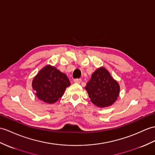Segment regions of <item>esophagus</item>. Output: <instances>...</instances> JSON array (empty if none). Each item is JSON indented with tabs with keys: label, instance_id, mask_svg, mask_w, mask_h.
<instances>
[{
	"label": "esophagus",
	"instance_id": "esophagus-1",
	"mask_svg": "<svg viewBox=\"0 0 155 155\" xmlns=\"http://www.w3.org/2000/svg\"><path fill=\"white\" fill-rule=\"evenodd\" d=\"M82 81V79L81 78H75L74 79V82H75V83H81V82Z\"/></svg>",
	"mask_w": 155,
	"mask_h": 155
}]
</instances>
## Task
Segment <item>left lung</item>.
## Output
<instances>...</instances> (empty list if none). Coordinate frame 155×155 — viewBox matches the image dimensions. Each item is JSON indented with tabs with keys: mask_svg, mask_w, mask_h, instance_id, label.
Masks as SVG:
<instances>
[{
	"mask_svg": "<svg viewBox=\"0 0 155 155\" xmlns=\"http://www.w3.org/2000/svg\"><path fill=\"white\" fill-rule=\"evenodd\" d=\"M85 88L91 102L100 107L114 104L120 93L119 84L104 67L97 69L92 74Z\"/></svg>",
	"mask_w": 155,
	"mask_h": 155,
	"instance_id": "1",
	"label": "left lung"
}]
</instances>
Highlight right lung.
I'll list each match as a JSON object with an SVG mask.
<instances>
[{"label":"right lung","mask_w":155,"mask_h":155,"mask_svg":"<svg viewBox=\"0 0 155 155\" xmlns=\"http://www.w3.org/2000/svg\"><path fill=\"white\" fill-rule=\"evenodd\" d=\"M71 82L66 74L50 65L42 69L32 82V87L38 98L48 104L57 102Z\"/></svg>","instance_id":"add662e5"}]
</instances>
